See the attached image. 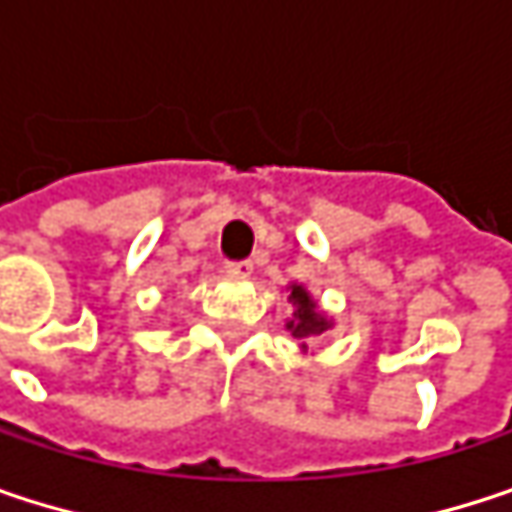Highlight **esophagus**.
<instances>
[{"label":"esophagus","mask_w":512,"mask_h":512,"mask_svg":"<svg viewBox=\"0 0 512 512\" xmlns=\"http://www.w3.org/2000/svg\"><path fill=\"white\" fill-rule=\"evenodd\" d=\"M225 269L231 272V275H240V278H249L252 275V260H231V263H225Z\"/></svg>","instance_id":"34e87169"}]
</instances>
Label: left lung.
<instances>
[{
	"mask_svg": "<svg viewBox=\"0 0 512 512\" xmlns=\"http://www.w3.org/2000/svg\"><path fill=\"white\" fill-rule=\"evenodd\" d=\"M287 302L293 305V317L284 323V329L299 341V350L308 353V344L314 338L326 335L329 329H335V320L329 317V311H323V305L299 281H290L287 284Z\"/></svg>",
	"mask_w": 512,
	"mask_h": 512,
	"instance_id": "obj_1",
	"label": "left lung"
}]
</instances>
